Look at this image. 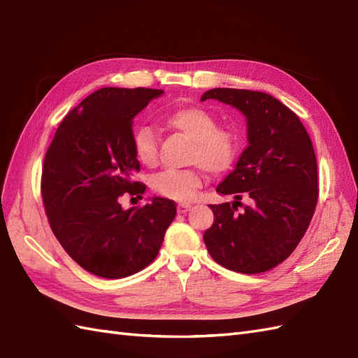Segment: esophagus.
I'll return each instance as SVG.
<instances>
[{
	"label": "esophagus",
	"instance_id": "34e87169",
	"mask_svg": "<svg viewBox=\"0 0 358 358\" xmlns=\"http://www.w3.org/2000/svg\"><path fill=\"white\" fill-rule=\"evenodd\" d=\"M190 208H192L190 204H178V207H177L178 213H186V212H189Z\"/></svg>",
	"mask_w": 358,
	"mask_h": 358
}]
</instances>
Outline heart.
Wrapping results in <instances>:
<instances>
[{
    "mask_svg": "<svg viewBox=\"0 0 358 358\" xmlns=\"http://www.w3.org/2000/svg\"><path fill=\"white\" fill-rule=\"evenodd\" d=\"M169 128L180 131L194 142L192 160L199 163L206 171L219 173L230 169L237 155L236 136L217 128L216 119L201 107H181L173 110L164 119ZM133 150L136 159L151 166L157 159V139L151 127H137L133 134ZM157 194L187 201L201 186V176L196 171H166L159 173L151 182Z\"/></svg>",
    "mask_w": 358,
    "mask_h": 358,
    "instance_id": "obj_1",
    "label": "heart"
}]
</instances>
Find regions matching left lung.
<instances>
[{
	"instance_id": "1",
	"label": "left lung",
	"mask_w": 358,
	"mask_h": 358,
	"mask_svg": "<svg viewBox=\"0 0 358 358\" xmlns=\"http://www.w3.org/2000/svg\"><path fill=\"white\" fill-rule=\"evenodd\" d=\"M217 99L246 119L248 145L216 187L231 203L212 204L215 222L204 233L213 260L241 273L266 272L296 248L317 203V164L299 117L263 92L216 87L201 101ZM242 196L250 206L236 212Z\"/></svg>"
}]
</instances>
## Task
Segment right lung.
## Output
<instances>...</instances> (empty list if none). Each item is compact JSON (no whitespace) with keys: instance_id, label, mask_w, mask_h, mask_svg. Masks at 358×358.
Returning <instances> with one entry per match:
<instances>
[{"instance_id":"obj_1","label":"right lung","mask_w":358,"mask_h":358,"mask_svg":"<svg viewBox=\"0 0 358 358\" xmlns=\"http://www.w3.org/2000/svg\"><path fill=\"white\" fill-rule=\"evenodd\" d=\"M164 94L103 87L63 119L42 168V198L51 230L69 257L103 278H124L157 257L176 203L154 196L122 208L119 196L143 194L134 181L133 119Z\"/></svg>"}]
</instances>
